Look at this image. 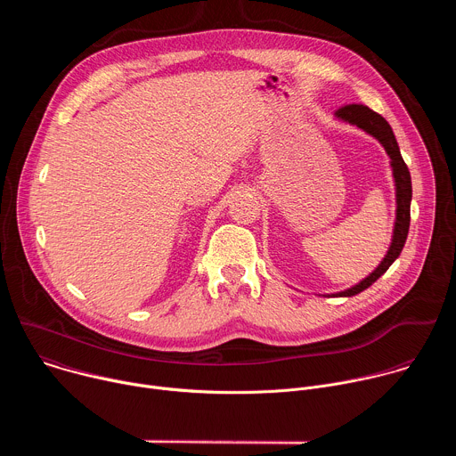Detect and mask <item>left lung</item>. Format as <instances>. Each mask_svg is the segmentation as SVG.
Instances as JSON below:
<instances>
[{"mask_svg": "<svg viewBox=\"0 0 456 456\" xmlns=\"http://www.w3.org/2000/svg\"><path fill=\"white\" fill-rule=\"evenodd\" d=\"M336 115L339 118L364 129L366 134L373 135L384 146L387 157L392 159L394 178H395V187H397V220H395L392 245H389V250H387L386 257L380 262V265L368 278H364L355 287L336 294L339 297H348V296H355V294L366 290L371 283H375L389 269V265L395 262L399 254L403 252V247L406 243L408 231H410L411 176H410V169H408V166H406V162L401 155V150H399V144H397V139L392 132V127H389V124L386 122L384 117H380L379 113H375L373 110H370L368 106H362V104H346V106L339 108Z\"/></svg>", "mask_w": 456, "mask_h": 456, "instance_id": "obj_1", "label": "left lung"}]
</instances>
